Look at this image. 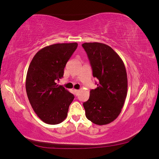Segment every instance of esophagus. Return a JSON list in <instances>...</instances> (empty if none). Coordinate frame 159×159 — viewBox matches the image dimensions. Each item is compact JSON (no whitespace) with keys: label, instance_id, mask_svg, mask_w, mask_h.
<instances>
[{"label":"esophagus","instance_id":"obj_1","mask_svg":"<svg viewBox=\"0 0 159 159\" xmlns=\"http://www.w3.org/2000/svg\"><path fill=\"white\" fill-rule=\"evenodd\" d=\"M74 91L75 94H76V95H77L78 93H79V90H74Z\"/></svg>","mask_w":159,"mask_h":159}]
</instances>
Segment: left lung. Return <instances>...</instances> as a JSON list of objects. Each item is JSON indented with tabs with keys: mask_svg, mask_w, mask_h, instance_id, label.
<instances>
[{
	"mask_svg": "<svg viewBox=\"0 0 159 159\" xmlns=\"http://www.w3.org/2000/svg\"><path fill=\"white\" fill-rule=\"evenodd\" d=\"M82 46L89 59L93 77L99 80L98 88L90 90L89 99L83 103L85 116L95 124H108L120 114L127 96L124 63L106 44L85 43Z\"/></svg>",
	"mask_w": 159,
	"mask_h": 159,
	"instance_id": "obj_1",
	"label": "left lung"
}]
</instances>
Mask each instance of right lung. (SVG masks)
<instances>
[{"instance_id": "add662e5", "label": "right lung", "mask_w": 159, "mask_h": 159, "mask_svg": "<svg viewBox=\"0 0 159 159\" xmlns=\"http://www.w3.org/2000/svg\"><path fill=\"white\" fill-rule=\"evenodd\" d=\"M77 46V43L50 45L40 50L29 64L26 94L35 113L48 124L62 122L74 99L73 94L57 83Z\"/></svg>"}]
</instances>
